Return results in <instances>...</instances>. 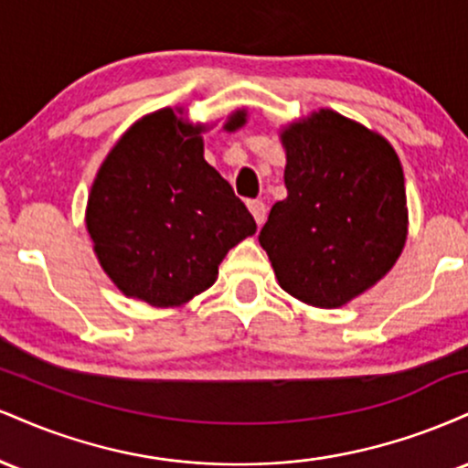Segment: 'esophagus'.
Wrapping results in <instances>:
<instances>
[{
    "label": "esophagus",
    "mask_w": 468,
    "mask_h": 468,
    "mask_svg": "<svg viewBox=\"0 0 468 468\" xmlns=\"http://www.w3.org/2000/svg\"><path fill=\"white\" fill-rule=\"evenodd\" d=\"M249 208H250L252 218H255V222L257 224H264V219H266V204L261 202V200H250L249 202Z\"/></svg>",
    "instance_id": "1"
}]
</instances>
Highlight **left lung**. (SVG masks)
I'll list each match as a JSON object with an SVG mask.
<instances>
[{"label": "left lung", "mask_w": 468, "mask_h": 468, "mask_svg": "<svg viewBox=\"0 0 468 468\" xmlns=\"http://www.w3.org/2000/svg\"><path fill=\"white\" fill-rule=\"evenodd\" d=\"M288 197L275 202L261 249L279 286L316 308H338L372 288L407 238L405 176L378 133L332 110L282 133Z\"/></svg>", "instance_id": "8db88e82"}]
</instances>
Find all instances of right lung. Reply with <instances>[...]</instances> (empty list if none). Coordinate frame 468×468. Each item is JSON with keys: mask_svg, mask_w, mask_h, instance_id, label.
<instances>
[{"mask_svg": "<svg viewBox=\"0 0 468 468\" xmlns=\"http://www.w3.org/2000/svg\"><path fill=\"white\" fill-rule=\"evenodd\" d=\"M244 112L227 130L244 125ZM202 125L160 110L112 149L88 200L96 257L127 297L169 308L213 286L224 255L257 230L244 202L204 160Z\"/></svg>", "mask_w": 468, "mask_h": 468, "instance_id": "add662e5", "label": "right lung"}]
</instances>
